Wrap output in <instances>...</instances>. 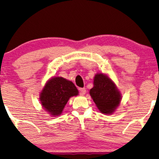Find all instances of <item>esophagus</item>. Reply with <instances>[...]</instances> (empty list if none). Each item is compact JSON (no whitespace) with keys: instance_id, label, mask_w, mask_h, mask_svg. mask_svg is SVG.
I'll use <instances>...</instances> for the list:
<instances>
[{"instance_id":"1","label":"esophagus","mask_w":159,"mask_h":159,"mask_svg":"<svg viewBox=\"0 0 159 159\" xmlns=\"http://www.w3.org/2000/svg\"><path fill=\"white\" fill-rule=\"evenodd\" d=\"M79 92H80V93H81V94L84 95V94H86V89L85 88H80Z\"/></svg>"}]
</instances>
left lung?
<instances>
[{"label": "left lung", "instance_id": "obj_1", "mask_svg": "<svg viewBox=\"0 0 159 159\" xmlns=\"http://www.w3.org/2000/svg\"><path fill=\"white\" fill-rule=\"evenodd\" d=\"M89 94L101 113L111 114L120 105L121 94L113 81L103 73L96 74Z\"/></svg>", "mask_w": 159, "mask_h": 159}]
</instances>
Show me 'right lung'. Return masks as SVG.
<instances>
[{"instance_id":"right-lung-1","label":"right lung","mask_w":159,"mask_h":159,"mask_svg":"<svg viewBox=\"0 0 159 159\" xmlns=\"http://www.w3.org/2000/svg\"><path fill=\"white\" fill-rule=\"evenodd\" d=\"M78 90L72 81L62 77H53L46 82L39 95L42 106L51 115H61L71 97L77 96Z\"/></svg>"}]
</instances>
